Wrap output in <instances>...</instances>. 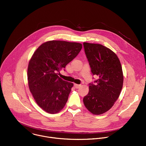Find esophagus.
<instances>
[{
    "label": "esophagus",
    "mask_w": 146,
    "mask_h": 146,
    "mask_svg": "<svg viewBox=\"0 0 146 146\" xmlns=\"http://www.w3.org/2000/svg\"><path fill=\"white\" fill-rule=\"evenodd\" d=\"M74 87L75 88H79L80 87V85L79 84H74Z\"/></svg>",
    "instance_id": "34e87169"
}]
</instances>
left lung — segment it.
I'll return each instance as SVG.
<instances>
[{
    "label": "left lung",
    "instance_id": "8db88e82",
    "mask_svg": "<svg viewBox=\"0 0 146 146\" xmlns=\"http://www.w3.org/2000/svg\"><path fill=\"white\" fill-rule=\"evenodd\" d=\"M83 46L91 72L98 77L94 83L89 84L83 103L92 113L100 115L108 111L120 95L123 83L122 68L117 55L107 47L86 42Z\"/></svg>",
    "mask_w": 146,
    "mask_h": 146
}]
</instances>
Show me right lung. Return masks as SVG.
I'll return each mask as SVG.
<instances>
[{"label":"right lung","instance_id":"add662e5","mask_svg":"<svg viewBox=\"0 0 146 146\" xmlns=\"http://www.w3.org/2000/svg\"><path fill=\"white\" fill-rule=\"evenodd\" d=\"M79 43L51 40L40 45L28 67L30 90L38 105L46 112L56 113L66 105L73 83L61 79L58 72L79 53Z\"/></svg>","mask_w":146,"mask_h":146}]
</instances>
